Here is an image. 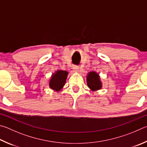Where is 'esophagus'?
<instances>
[{
  "label": "esophagus",
  "mask_w": 147,
  "mask_h": 147,
  "mask_svg": "<svg viewBox=\"0 0 147 147\" xmlns=\"http://www.w3.org/2000/svg\"><path fill=\"white\" fill-rule=\"evenodd\" d=\"M79 69H80V67L78 66H76V65H73V70H74V71L78 72L79 71Z\"/></svg>",
  "instance_id": "1"
}]
</instances>
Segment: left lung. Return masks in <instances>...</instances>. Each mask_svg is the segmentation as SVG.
Instances as JSON below:
<instances>
[{"label":"left lung","mask_w":147,"mask_h":147,"mask_svg":"<svg viewBox=\"0 0 147 147\" xmlns=\"http://www.w3.org/2000/svg\"><path fill=\"white\" fill-rule=\"evenodd\" d=\"M87 84L88 87L92 91L101 89L102 88V83L99 74L95 71L89 72L87 76Z\"/></svg>","instance_id":"obj_1"}]
</instances>
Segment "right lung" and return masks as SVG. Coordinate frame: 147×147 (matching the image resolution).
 <instances>
[{
    "mask_svg": "<svg viewBox=\"0 0 147 147\" xmlns=\"http://www.w3.org/2000/svg\"><path fill=\"white\" fill-rule=\"evenodd\" d=\"M68 73L66 71L58 70L56 71L51 77L49 82V87L55 91H60L65 85Z\"/></svg>",
    "mask_w": 147,
    "mask_h": 147,
    "instance_id": "add662e5",
    "label": "right lung"
}]
</instances>
